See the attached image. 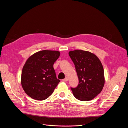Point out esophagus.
<instances>
[{
    "label": "esophagus",
    "mask_w": 128,
    "mask_h": 128,
    "mask_svg": "<svg viewBox=\"0 0 128 128\" xmlns=\"http://www.w3.org/2000/svg\"><path fill=\"white\" fill-rule=\"evenodd\" d=\"M68 78H67V77H66V78H65L64 79H63L62 80L63 82H67V81H68Z\"/></svg>",
    "instance_id": "1"
}]
</instances>
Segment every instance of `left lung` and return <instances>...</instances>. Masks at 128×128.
I'll return each mask as SVG.
<instances>
[{
    "mask_svg": "<svg viewBox=\"0 0 128 128\" xmlns=\"http://www.w3.org/2000/svg\"><path fill=\"white\" fill-rule=\"evenodd\" d=\"M74 64L79 82L70 88L74 96L80 101L92 100L102 91L104 84V72L99 58L90 52L77 50L69 52Z\"/></svg>",
    "mask_w": 128,
    "mask_h": 128,
    "instance_id": "1",
    "label": "left lung"
}]
</instances>
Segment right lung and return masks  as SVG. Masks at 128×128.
<instances>
[{
  "label": "right lung",
  "mask_w": 128,
  "mask_h": 128,
  "mask_svg": "<svg viewBox=\"0 0 128 128\" xmlns=\"http://www.w3.org/2000/svg\"><path fill=\"white\" fill-rule=\"evenodd\" d=\"M60 53L57 51L42 50L26 60L21 74V84L31 98L42 100L48 98L60 80L56 77L53 64Z\"/></svg>",
  "instance_id": "1"
}]
</instances>
